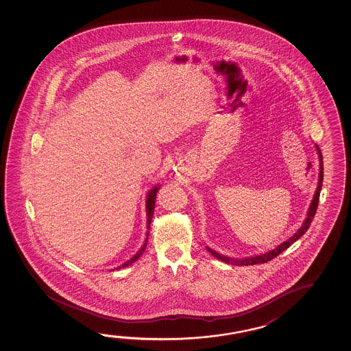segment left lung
<instances>
[{
  "instance_id": "obj_1",
  "label": "left lung",
  "mask_w": 351,
  "mask_h": 351,
  "mask_svg": "<svg viewBox=\"0 0 351 351\" xmlns=\"http://www.w3.org/2000/svg\"><path fill=\"white\" fill-rule=\"evenodd\" d=\"M317 147V145H316ZM317 150H318V156H319V161H321V171H319V181H318V186H317L316 193H315V197H313V199H312V203H311L310 209H308V213H307V218L304 221V224L300 228L298 232L295 234V235L291 236L287 241L282 242V245H279L276 250H271L269 252L265 253V254H261V256H256V257H250V258H242V259H232L228 258V257H225V256H221V254H219V253L214 252L212 248L207 247L208 252L212 253L213 256L215 257V258L220 259V261H223L225 263H229V265H258V263H267L268 261H271L273 258H276V256H279L282 251H285L287 248L290 247L291 245H293V242L296 241V240H299L301 236L304 235L306 231L308 230V228H310L311 223H312V220L315 218V214H316L317 207H318V201H319V193H321V189H322V182H323V159H322V153H321V150L319 148L317 147Z\"/></svg>"
}]
</instances>
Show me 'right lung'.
Returning <instances> with one entry per match:
<instances>
[{
    "label": "right lung",
    "mask_w": 351,
    "mask_h": 351,
    "mask_svg": "<svg viewBox=\"0 0 351 351\" xmlns=\"http://www.w3.org/2000/svg\"><path fill=\"white\" fill-rule=\"evenodd\" d=\"M158 191H159V189L156 186L153 190L150 191L149 193H148V197H147V217H148V218H147V229H148V230L150 229L152 217H153L154 207H156V193H158ZM148 236H149V232L147 231V239H145V242H144V245L142 246V248L139 250L138 252L136 253V254L133 256L132 258L130 259V261H127L126 263H123V265H120L117 269H121V268H125V267H128V265H132V263H134V262H136V261L142 256V253H143L144 250L147 247Z\"/></svg>",
    "instance_id": "right-lung-1"
}]
</instances>
